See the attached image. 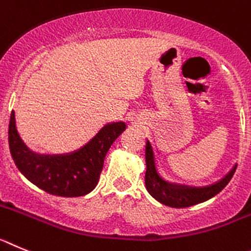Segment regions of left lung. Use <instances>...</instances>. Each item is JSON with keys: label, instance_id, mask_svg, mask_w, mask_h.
<instances>
[{"label": "left lung", "instance_id": "1", "mask_svg": "<svg viewBox=\"0 0 251 251\" xmlns=\"http://www.w3.org/2000/svg\"><path fill=\"white\" fill-rule=\"evenodd\" d=\"M146 174L145 185L148 191L153 199L166 206L171 207H189L193 205L204 202L209 199L214 198L216 194L220 193L231 180L235 173L236 166L234 165L231 170L223 176L214 184L205 185V186H191V185L177 184L165 180L157 171L156 156L153 152L152 144L148 140L146 142Z\"/></svg>", "mask_w": 251, "mask_h": 251}]
</instances>
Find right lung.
Instances as JSON below:
<instances>
[{"mask_svg":"<svg viewBox=\"0 0 251 251\" xmlns=\"http://www.w3.org/2000/svg\"><path fill=\"white\" fill-rule=\"evenodd\" d=\"M126 130L124 121L103 125L98 134L77 150L65 153H40L31 150L20 136L15 111L11 112L8 142L16 166L41 190L62 198L91 193L98 185L106 153Z\"/></svg>","mask_w":251,"mask_h":251,"instance_id":"obj_1","label":"right lung"}]
</instances>
